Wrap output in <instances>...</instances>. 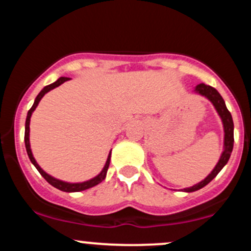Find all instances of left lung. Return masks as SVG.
I'll return each mask as SVG.
<instances>
[{
	"label": "left lung",
	"instance_id": "obj_1",
	"mask_svg": "<svg viewBox=\"0 0 251 251\" xmlns=\"http://www.w3.org/2000/svg\"><path fill=\"white\" fill-rule=\"evenodd\" d=\"M195 93L200 94V96L206 98L210 102L214 105V107L217 112V114L220 116L222 124H223V131H224V142H223V151H222L220 159H218L217 164L210 174L204 178L203 180H201L200 183L195 184V185L190 186V188L183 189L184 192H194L197 191L201 188H204L205 185L211 181L214 178L220 174V171L224 166L226 165L227 160H229L230 155H231L232 148H234V122H232V117L230 114V112L227 111L226 101L223 100V98L220 93L217 92V89L211 87V86L205 85V83H200L197 85L194 89Z\"/></svg>",
	"mask_w": 251,
	"mask_h": 251
}]
</instances>
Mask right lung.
<instances>
[{
  "mask_svg": "<svg viewBox=\"0 0 251 251\" xmlns=\"http://www.w3.org/2000/svg\"><path fill=\"white\" fill-rule=\"evenodd\" d=\"M68 80H71V77H66V76L59 77V79H57L55 82H53V83H50V85H48V86H46V87H43L41 89V92H40V93L37 94V97L35 98V100H34L33 106H31V108L29 109V111H28V113H27V119H25V150H27L28 157H29L31 164H33V165L35 166V168L37 169V171H39L40 174H41L42 177L45 178V179L47 180L48 183L50 184V185H53L54 188L61 190V191H65V192H79V191H83V190H87L89 188H93V186L98 185V184L101 183V181L105 179L106 175H107V170H108V166H109V162H111V152H112V150H111V151H109L107 160H106L105 165H103L101 172H100L99 175H97L96 177L91 178V179H88V180H86V181H80V183H70V181H65V180H61V179H57V178L53 177V176H50V175H48L46 171H43V170L41 169V166H40L39 164H37V162L35 160V158H34L33 152H31V149H30V142H29L30 118H31V114H33V112L35 111V108L37 107V105H39L40 100H41L42 98L45 97L46 93H48V92L51 91V89L56 88L57 86H60V85H61V83L68 81Z\"/></svg>",
  "mask_w": 251,
  "mask_h": 251,
  "instance_id": "add662e5",
  "label": "right lung"
}]
</instances>
